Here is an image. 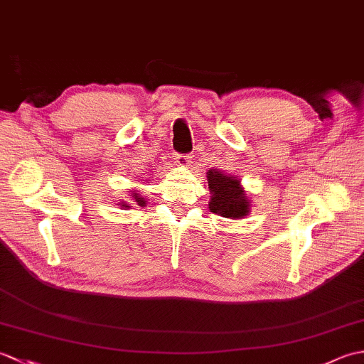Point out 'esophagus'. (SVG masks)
I'll use <instances>...</instances> for the list:
<instances>
[{"mask_svg":"<svg viewBox=\"0 0 364 364\" xmlns=\"http://www.w3.org/2000/svg\"><path fill=\"white\" fill-rule=\"evenodd\" d=\"M175 161H176V164H178V166L186 167V166H189L191 156H189V154H176V156H175Z\"/></svg>","mask_w":364,"mask_h":364,"instance_id":"esophagus-1","label":"esophagus"}]
</instances>
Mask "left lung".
I'll return each instance as SVG.
<instances>
[{
	"label": "left lung",
	"instance_id": "left-lung-1",
	"mask_svg": "<svg viewBox=\"0 0 364 364\" xmlns=\"http://www.w3.org/2000/svg\"><path fill=\"white\" fill-rule=\"evenodd\" d=\"M206 176L211 192V213L227 219H242L249 214L250 202L236 176L225 175L218 168L208 170Z\"/></svg>",
	"mask_w": 364,
	"mask_h": 364
}]
</instances>
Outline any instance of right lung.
Here are the masks:
<instances>
[{"mask_svg":"<svg viewBox=\"0 0 364 364\" xmlns=\"http://www.w3.org/2000/svg\"><path fill=\"white\" fill-rule=\"evenodd\" d=\"M133 200H134V202H136L139 206H144V205H145V200H144L141 196H139L136 191H133ZM120 205L125 206V208L128 206V205H123V203H120Z\"/></svg>","mask_w":364,"mask_h":364,"instance_id":"add662e5","label":"right lung"}]
</instances>
